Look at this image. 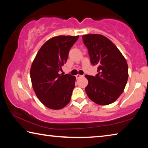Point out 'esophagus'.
Listing matches in <instances>:
<instances>
[{"label": "esophagus", "instance_id": "obj_1", "mask_svg": "<svg viewBox=\"0 0 148 148\" xmlns=\"http://www.w3.org/2000/svg\"><path fill=\"white\" fill-rule=\"evenodd\" d=\"M83 76H84V75L77 74L76 76V79H79V78H80V77H83Z\"/></svg>", "mask_w": 148, "mask_h": 148}]
</instances>
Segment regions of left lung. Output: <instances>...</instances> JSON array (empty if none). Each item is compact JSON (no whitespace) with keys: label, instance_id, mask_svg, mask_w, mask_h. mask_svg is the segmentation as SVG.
Instances as JSON below:
<instances>
[{"label":"left lung","instance_id":"1","mask_svg":"<svg viewBox=\"0 0 148 148\" xmlns=\"http://www.w3.org/2000/svg\"><path fill=\"white\" fill-rule=\"evenodd\" d=\"M88 49L90 61L98 66L96 76L86 75L85 88L89 98L100 105L113 103L123 92L128 79V65L117 47L103 35L82 36Z\"/></svg>","mask_w":148,"mask_h":148}]
</instances>
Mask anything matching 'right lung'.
<instances>
[{
    "mask_svg": "<svg viewBox=\"0 0 148 148\" xmlns=\"http://www.w3.org/2000/svg\"><path fill=\"white\" fill-rule=\"evenodd\" d=\"M79 36H58L41 47L32 62L31 79L37 97L46 107L59 110L71 101L76 77L59 74Z\"/></svg>",
    "mask_w": 148,
    "mask_h": 148,
    "instance_id": "add662e5",
    "label": "right lung"
}]
</instances>
